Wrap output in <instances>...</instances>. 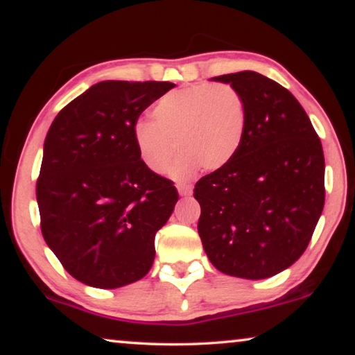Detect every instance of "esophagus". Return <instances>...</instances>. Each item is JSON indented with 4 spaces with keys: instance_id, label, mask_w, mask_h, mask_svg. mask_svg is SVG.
Segmentation results:
<instances>
[{
    "instance_id": "esophagus-1",
    "label": "esophagus",
    "mask_w": 355,
    "mask_h": 355,
    "mask_svg": "<svg viewBox=\"0 0 355 355\" xmlns=\"http://www.w3.org/2000/svg\"><path fill=\"white\" fill-rule=\"evenodd\" d=\"M177 189L180 192V196H189L192 192V188L189 184H177Z\"/></svg>"
}]
</instances>
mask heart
<instances>
[{
	"label": "heart",
	"mask_w": 355,
	"mask_h": 355,
	"mask_svg": "<svg viewBox=\"0 0 355 355\" xmlns=\"http://www.w3.org/2000/svg\"><path fill=\"white\" fill-rule=\"evenodd\" d=\"M152 120L133 128L135 146L148 171L164 173L177 150H183L171 175L191 177L203 167L219 171L235 158L248 131V105L230 84H197L164 94Z\"/></svg>",
	"instance_id": "1"
}]
</instances>
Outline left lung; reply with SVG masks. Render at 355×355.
Returning <instances> with one entry per match:
<instances>
[{
	"label": "left lung",
	"instance_id": "8db88e82",
	"mask_svg": "<svg viewBox=\"0 0 355 355\" xmlns=\"http://www.w3.org/2000/svg\"><path fill=\"white\" fill-rule=\"evenodd\" d=\"M248 105V131L235 158L202 177L197 228L220 272L268 279L299 260L326 199L321 139L294 95L257 71L214 76Z\"/></svg>",
	"mask_w": 355,
	"mask_h": 355
}]
</instances>
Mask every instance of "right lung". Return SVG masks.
<instances>
[{"instance_id":"right-lung-1","label":"right lung","mask_w":355,"mask_h":355,"mask_svg":"<svg viewBox=\"0 0 355 355\" xmlns=\"http://www.w3.org/2000/svg\"><path fill=\"white\" fill-rule=\"evenodd\" d=\"M169 81H101L64 106L48 130L35 186L48 248L71 277L119 288L146 275L155 235L178 192L148 171L133 128Z\"/></svg>"}]
</instances>
